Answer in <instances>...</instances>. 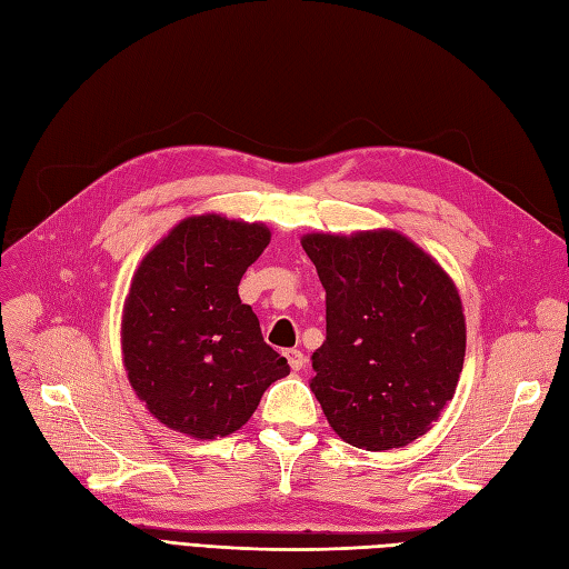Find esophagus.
<instances>
[{
	"mask_svg": "<svg viewBox=\"0 0 569 569\" xmlns=\"http://www.w3.org/2000/svg\"><path fill=\"white\" fill-rule=\"evenodd\" d=\"M284 357H287V363H289L291 371H301V368L306 366V357H303V351H299V349H287Z\"/></svg>",
	"mask_w": 569,
	"mask_h": 569,
	"instance_id": "obj_1",
	"label": "esophagus"
}]
</instances>
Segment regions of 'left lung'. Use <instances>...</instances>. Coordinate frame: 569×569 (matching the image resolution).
I'll use <instances>...</instances> for the list:
<instances>
[{
    "label": "left lung",
    "mask_w": 569,
    "mask_h": 569,
    "mask_svg": "<svg viewBox=\"0 0 569 569\" xmlns=\"http://www.w3.org/2000/svg\"><path fill=\"white\" fill-rule=\"evenodd\" d=\"M301 247L326 289V342L311 378L322 413L355 448H405L431 431L462 373L457 284L395 229L311 232Z\"/></svg>",
    "instance_id": "8db88e82"
}]
</instances>
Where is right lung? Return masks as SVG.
<instances>
[{
    "label": "right lung",
    "mask_w": 569,
    "mask_h": 569,
    "mask_svg": "<svg viewBox=\"0 0 569 569\" xmlns=\"http://www.w3.org/2000/svg\"><path fill=\"white\" fill-rule=\"evenodd\" d=\"M270 243L263 222L218 212L183 218L138 263L121 313V361L136 397L167 428L224 438L251 419L289 363L239 299Z\"/></svg>",
    "instance_id": "1"
}]
</instances>
